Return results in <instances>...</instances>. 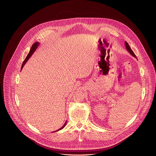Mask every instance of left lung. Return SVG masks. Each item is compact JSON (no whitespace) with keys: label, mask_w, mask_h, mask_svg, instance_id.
I'll return each instance as SVG.
<instances>
[{"label":"left lung","mask_w":156,"mask_h":156,"mask_svg":"<svg viewBox=\"0 0 156 156\" xmlns=\"http://www.w3.org/2000/svg\"><path fill=\"white\" fill-rule=\"evenodd\" d=\"M125 47H126V49L127 50V51L131 54V55L132 56H133L134 57H135L136 58H137V57H136V55H135V53H133V51H132V50L131 49V48H130V46H129V45L125 41Z\"/></svg>","instance_id":"8db88e82"}]
</instances>
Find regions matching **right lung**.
Segmentation results:
<instances>
[{
	"instance_id": "1",
	"label": "right lung",
	"mask_w": 156,
	"mask_h": 156,
	"mask_svg": "<svg viewBox=\"0 0 156 156\" xmlns=\"http://www.w3.org/2000/svg\"><path fill=\"white\" fill-rule=\"evenodd\" d=\"M40 44V43L39 42H35V43H34V44H32V46L31 48V49H30V52H29V53L28 54V55L26 57V58H25V60H24V61L23 62V64H22V66H21V70L23 69V67L24 66V65L25 64V63L27 62V61L29 60V58L31 57L32 55H33V53L35 52V51L37 50V47L39 46V45ZM67 124V121H66V122L64 123V125L62 126V127L61 128H60L59 129H58V130H57V131H55V132H57V131H60V130H61V129H62L63 128H64V126H66V125Z\"/></svg>"
}]
</instances>
